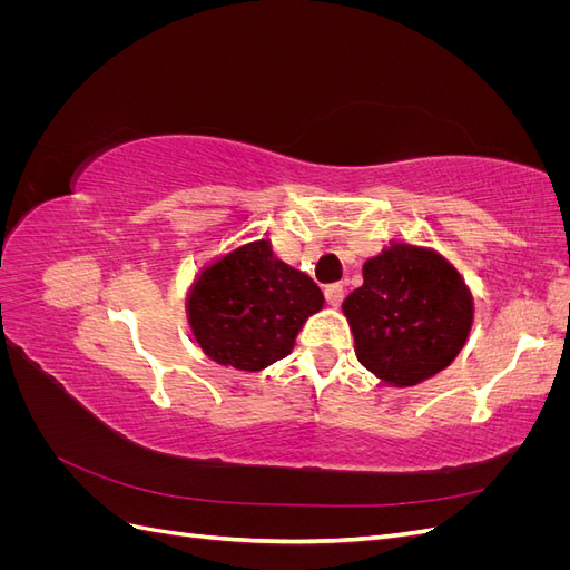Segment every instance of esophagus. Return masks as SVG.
<instances>
[{
    "mask_svg": "<svg viewBox=\"0 0 570 570\" xmlns=\"http://www.w3.org/2000/svg\"><path fill=\"white\" fill-rule=\"evenodd\" d=\"M342 299H344V287H342V285L333 283V285L325 287V302H327V304H331V306H340Z\"/></svg>",
    "mask_w": 570,
    "mask_h": 570,
    "instance_id": "34e87169",
    "label": "esophagus"
}]
</instances>
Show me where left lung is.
I'll return each instance as SVG.
<instances>
[{
    "instance_id": "8db88e82",
    "label": "left lung",
    "mask_w": 570,
    "mask_h": 570,
    "mask_svg": "<svg viewBox=\"0 0 570 570\" xmlns=\"http://www.w3.org/2000/svg\"><path fill=\"white\" fill-rule=\"evenodd\" d=\"M342 308L361 366L394 387L419 385L450 366L473 323V297L456 268L406 243L368 258L364 285Z\"/></svg>"
}]
</instances>
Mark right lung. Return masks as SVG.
Instances as JSON below:
<instances>
[{"label": "right lung", "mask_w": 570, "mask_h": 570, "mask_svg": "<svg viewBox=\"0 0 570 570\" xmlns=\"http://www.w3.org/2000/svg\"><path fill=\"white\" fill-rule=\"evenodd\" d=\"M321 308L318 285L275 258L268 239L204 268L187 297V318L204 354L237 371H262L285 358L304 321Z\"/></svg>", "instance_id": "obj_1"}]
</instances>
